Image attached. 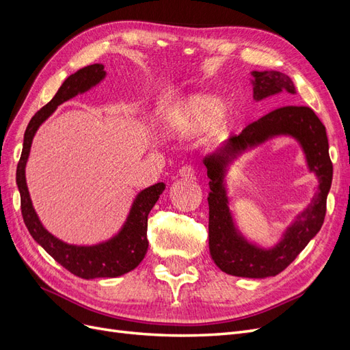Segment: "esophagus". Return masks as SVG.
<instances>
[{
	"mask_svg": "<svg viewBox=\"0 0 350 350\" xmlns=\"http://www.w3.org/2000/svg\"><path fill=\"white\" fill-rule=\"evenodd\" d=\"M179 176H181L183 179H194L196 178V169L193 166H183L181 169H179Z\"/></svg>",
	"mask_w": 350,
	"mask_h": 350,
	"instance_id": "34e87169",
	"label": "esophagus"
}]
</instances>
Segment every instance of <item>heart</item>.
<instances>
[{
  "label": "heart",
  "instance_id": "b5f03b06",
  "mask_svg": "<svg viewBox=\"0 0 350 350\" xmlns=\"http://www.w3.org/2000/svg\"><path fill=\"white\" fill-rule=\"evenodd\" d=\"M228 124L224 100L211 94H194L179 100L162 115V129L174 139H193L210 129L217 133Z\"/></svg>",
  "mask_w": 350,
  "mask_h": 350
}]
</instances>
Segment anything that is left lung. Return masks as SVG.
I'll return each instance as SVG.
<instances>
[{"instance_id": "8db88e82", "label": "left lung", "mask_w": 350, "mask_h": 350, "mask_svg": "<svg viewBox=\"0 0 350 350\" xmlns=\"http://www.w3.org/2000/svg\"><path fill=\"white\" fill-rule=\"evenodd\" d=\"M254 99L262 100L283 90L295 94L291 77L280 71H252ZM293 136L303 147L310 172L319 179L312 203L297 217L282 239L271 249L248 243L236 229L228 210L224 187L227 166L243 151L273 136ZM210 178L208 187V248L216 266L238 278L264 279L276 276L298 257L319 234L325 217L327 194L333 179V163L328 154L325 126L308 107H282L250 124L239 135H232L219 149L203 159Z\"/></svg>"}]
</instances>
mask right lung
Here are the masks:
<instances>
[{
  "mask_svg": "<svg viewBox=\"0 0 350 350\" xmlns=\"http://www.w3.org/2000/svg\"><path fill=\"white\" fill-rule=\"evenodd\" d=\"M105 76L107 72H105L103 66L93 64L76 71L66 79L52 100L39 109L30 120L25 131L23 150L16 174V183L20 191V200H22V215L31 238L74 276L88 280L96 278H118L139 266L149 248L147 216L163 193L165 184L157 183L137 194L125 224L118 234L111 239L96 243V245H72V243H67L49 234L40 224L33 204H31L26 184V163L31 142H33V137L42 122L46 121L61 103L90 90L99 84Z\"/></svg>",
  "mask_w": 350,
  "mask_h": 350,
  "instance_id": "right-lung-1",
  "label": "right lung"
}]
</instances>
